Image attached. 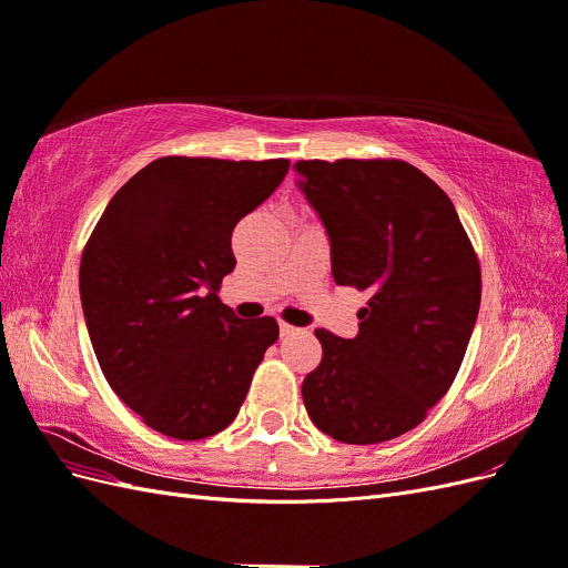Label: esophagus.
<instances>
[{
    "mask_svg": "<svg viewBox=\"0 0 568 568\" xmlns=\"http://www.w3.org/2000/svg\"><path fill=\"white\" fill-rule=\"evenodd\" d=\"M294 332H298L296 326H291V324H286V322H280V334H282V336H291Z\"/></svg>",
    "mask_w": 568,
    "mask_h": 568,
    "instance_id": "34e87169",
    "label": "esophagus"
}]
</instances>
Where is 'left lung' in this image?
Listing matches in <instances>:
<instances>
[{
    "label": "left lung",
    "instance_id": "1",
    "mask_svg": "<svg viewBox=\"0 0 568 568\" xmlns=\"http://www.w3.org/2000/svg\"><path fill=\"white\" fill-rule=\"evenodd\" d=\"M332 242L338 286L369 291L359 332L315 329L320 365L301 393L322 434L398 438L450 390L480 305V265L448 194L398 159L294 163Z\"/></svg>",
    "mask_w": 568,
    "mask_h": 568
}]
</instances>
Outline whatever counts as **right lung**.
Instances as JSON below:
<instances>
[{
  "label": "right lung",
  "instance_id": "1",
  "mask_svg": "<svg viewBox=\"0 0 568 568\" xmlns=\"http://www.w3.org/2000/svg\"><path fill=\"white\" fill-rule=\"evenodd\" d=\"M286 170V159H156L84 244L80 298L99 367L153 432L199 440L227 428L277 341V320H239L217 288L236 265V222Z\"/></svg>",
  "mask_w": 568,
  "mask_h": 568
}]
</instances>
